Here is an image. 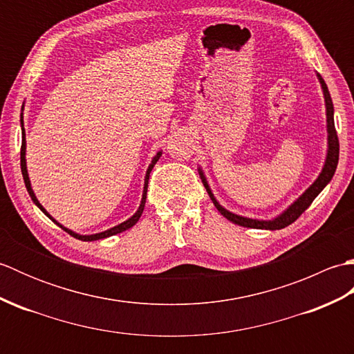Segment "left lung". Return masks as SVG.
<instances>
[{"mask_svg": "<svg viewBox=\"0 0 354 354\" xmlns=\"http://www.w3.org/2000/svg\"><path fill=\"white\" fill-rule=\"evenodd\" d=\"M317 77L319 80V85L322 89V95H324V103H326V126H327V153H326V160H324V165H322V169L319 171L318 178L315 179V181L307 187L304 190L303 194H299V196L292 202V204L283 209L280 214H277L272 219H254V217H246V216H240L230 212L225 207H222L219 204V201L216 199L214 193L212 190V187H209L208 181H207V176L204 170L199 165L198 171H199V176L202 179V184H204L205 190L208 193V196L212 198L214 207L219 209V213L227 217V219L232 223L240 225V227H246V228H255V230H281L286 228L288 225H290L292 222H295L299 214L304 213L312 202L315 201V198L318 196V194L326 189V185L332 181V178L336 171L337 167V161H339V141H337V135H336V129H335V109H333V102H332V97H330V93L327 89L326 82L322 80V77L317 73Z\"/></svg>", "mask_w": 354, "mask_h": 354, "instance_id": "left-lung-1", "label": "left lung"}]
</instances>
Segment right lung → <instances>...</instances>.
Masks as SVG:
<instances>
[{
	"mask_svg": "<svg viewBox=\"0 0 354 354\" xmlns=\"http://www.w3.org/2000/svg\"><path fill=\"white\" fill-rule=\"evenodd\" d=\"M22 111H24V103H22V108H21V133H22V142H21V171H22V178H24V184H26V189H27V192H28V194H30V198H32V201H33V204L41 209V212L48 217V219H51L53 222H55L57 227H61L64 231H66L68 232V234H71L73 237H76V239H79V240H84V242H94V240H100V239H106V237H111V236H115V234H118V232H123V231H126V230H129V228H132L135 223L138 222V219L141 217V214H142V209H145V204H146V196H147V184H149V175H150V171H152V169H153V165L156 164V161L160 160V156L162 155V150H158V152L155 153V156L152 158V161H150V164H149V167H147V170H146V176H145V187H142V194H141V202H140V207H138V209L137 212H135L129 219H126L124 222H122V223H118V225H115V227H112V228H109V230H104V231H102V232H95V234H79V232H76V231H73V230H70V228H66V227H64L62 223H59L55 217H53L47 209H45L44 207H42V204L39 201H37V198H36V194H35V192H33V189H32V183H30V178H28V170H27V160H26V152H27V141H26V129H24V117H22Z\"/></svg>",
	"mask_w": 354,
	"mask_h": 354,
	"instance_id": "obj_1",
	"label": "right lung"
}]
</instances>
